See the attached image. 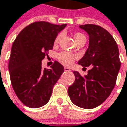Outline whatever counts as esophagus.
Masks as SVG:
<instances>
[{"mask_svg":"<svg viewBox=\"0 0 127 127\" xmlns=\"http://www.w3.org/2000/svg\"><path fill=\"white\" fill-rule=\"evenodd\" d=\"M64 69H65V71H71V69H70L69 68H68V67H65Z\"/></svg>","mask_w":127,"mask_h":127,"instance_id":"34e87169","label":"esophagus"}]
</instances>
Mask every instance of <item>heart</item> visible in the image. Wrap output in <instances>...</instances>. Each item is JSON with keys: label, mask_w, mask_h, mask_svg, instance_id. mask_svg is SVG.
Returning <instances> with one entry per match:
<instances>
[{"label": "heart", "mask_w": 127, "mask_h": 127, "mask_svg": "<svg viewBox=\"0 0 127 127\" xmlns=\"http://www.w3.org/2000/svg\"><path fill=\"white\" fill-rule=\"evenodd\" d=\"M61 37H62V33H59L56 35V37L55 38V40H54L55 44H57L59 43ZM82 38H86V37L83 34H82L80 32H77L74 35V39L76 41L77 40ZM76 58H77L76 55H74L71 53H69V52H66V51H62V52H60L57 54L58 60L62 63V64L65 65H72Z\"/></svg>", "instance_id": "1"}]
</instances>
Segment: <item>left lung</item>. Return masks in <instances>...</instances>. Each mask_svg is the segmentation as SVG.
Masks as SVG:
<instances>
[{"label": "left lung", "instance_id": "1", "mask_svg": "<svg viewBox=\"0 0 127 127\" xmlns=\"http://www.w3.org/2000/svg\"><path fill=\"white\" fill-rule=\"evenodd\" d=\"M89 35V46L78 64L92 68L82 77L74 71L75 81L68 87L71 100L83 109H94L103 103L113 90L121 68L119 50L112 35L95 24L80 25Z\"/></svg>", "mask_w": 127, "mask_h": 127}]
</instances>
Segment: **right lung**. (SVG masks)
I'll return each instance as SVG.
<instances>
[{
    "label": "right lung",
    "instance_id": "1",
    "mask_svg": "<svg viewBox=\"0 0 127 127\" xmlns=\"http://www.w3.org/2000/svg\"><path fill=\"white\" fill-rule=\"evenodd\" d=\"M65 27L36 21L24 28L12 44L8 66L11 84L18 99L30 108H39L49 101L53 86L64 72L56 61L50 69L43 70L41 61Z\"/></svg>",
    "mask_w": 127,
    "mask_h": 127
}]
</instances>
